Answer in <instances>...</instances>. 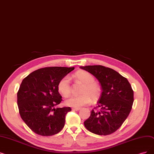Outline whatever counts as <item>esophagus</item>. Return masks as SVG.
Returning a JSON list of instances; mask_svg holds the SVG:
<instances>
[{"label": "esophagus", "mask_w": 154, "mask_h": 154, "mask_svg": "<svg viewBox=\"0 0 154 154\" xmlns=\"http://www.w3.org/2000/svg\"><path fill=\"white\" fill-rule=\"evenodd\" d=\"M80 109H81V108H72V110H73V111H79Z\"/></svg>", "instance_id": "1"}]
</instances>
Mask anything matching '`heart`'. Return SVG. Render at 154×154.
Segmentation results:
<instances>
[{
	"label": "heart",
	"mask_w": 154,
	"mask_h": 154,
	"mask_svg": "<svg viewBox=\"0 0 154 154\" xmlns=\"http://www.w3.org/2000/svg\"><path fill=\"white\" fill-rule=\"evenodd\" d=\"M76 81L83 84L80 91L81 94L79 96H73L66 99L65 101L66 105L73 108L80 107L89 104L92 99L93 101H97L101 94V88L96 82L94 78L88 72L79 70L73 75ZM58 89L64 96H68L71 92V87L69 79L67 77L62 78L58 84Z\"/></svg>",
	"instance_id": "obj_1"
}]
</instances>
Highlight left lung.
<instances>
[{"mask_svg": "<svg viewBox=\"0 0 154 154\" xmlns=\"http://www.w3.org/2000/svg\"><path fill=\"white\" fill-rule=\"evenodd\" d=\"M80 68L94 76L101 84L102 92L97 101L100 111L92 110L84 122L89 131L108 135L116 131L128 116L133 103V91L128 81L112 69L102 65Z\"/></svg>", "mask_w": 154, "mask_h": 154, "instance_id": "1", "label": "left lung"}]
</instances>
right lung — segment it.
Listing matches in <instances>:
<instances>
[{
    "label": "right lung",
    "mask_w": 154,
    "mask_h": 154,
    "mask_svg": "<svg viewBox=\"0 0 154 154\" xmlns=\"http://www.w3.org/2000/svg\"><path fill=\"white\" fill-rule=\"evenodd\" d=\"M74 67L53 66L36 70L24 78L17 92V106L24 122L35 133L51 136L60 131L70 107L57 108L62 101L58 84Z\"/></svg>",
    "instance_id": "1"
}]
</instances>
